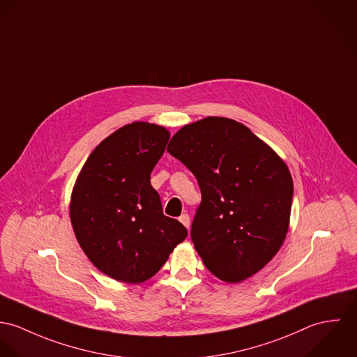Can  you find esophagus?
<instances>
[{
    "instance_id": "34e87169",
    "label": "esophagus",
    "mask_w": 357,
    "mask_h": 357,
    "mask_svg": "<svg viewBox=\"0 0 357 357\" xmlns=\"http://www.w3.org/2000/svg\"><path fill=\"white\" fill-rule=\"evenodd\" d=\"M179 220H181V223H182L186 229L190 227V216H189L188 213H182V215L179 216Z\"/></svg>"
}]
</instances>
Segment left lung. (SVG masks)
Listing matches in <instances>:
<instances>
[{
	"mask_svg": "<svg viewBox=\"0 0 357 357\" xmlns=\"http://www.w3.org/2000/svg\"><path fill=\"white\" fill-rule=\"evenodd\" d=\"M167 152L197 179L201 202L190 236L205 267L230 283L260 271L289 227L286 164L243 124L212 116L182 127Z\"/></svg>",
	"mask_w": 357,
	"mask_h": 357,
	"instance_id": "obj_1",
	"label": "left lung"
}]
</instances>
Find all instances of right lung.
Listing matches in <instances>:
<instances>
[{
    "label": "right lung",
    "instance_id": "right-lung-1",
    "mask_svg": "<svg viewBox=\"0 0 357 357\" xmlns=\"http://www.w3.org/2000/svg\"><path fill=\"white\" fill-rule=\"evenodd\" d=\"M169 132L135 121L105 138L86 160L71 197V222L80 248L104 274L141 283L153 277L186 227L162 213L151 174Z\"/></svg>",
    "mask_w": 357,
    "mask_h": 357
}]
</instances>
